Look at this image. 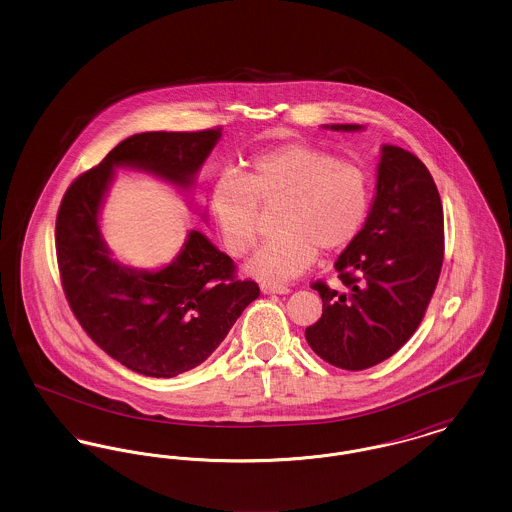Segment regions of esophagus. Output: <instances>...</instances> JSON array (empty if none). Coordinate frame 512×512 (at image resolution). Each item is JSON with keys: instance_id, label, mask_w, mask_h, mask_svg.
<instances>
[{"instance_id": "1", "label": "esophagus", "mask_w": 512, "mask_h": 512, "mask_svg": "<svg viewBox=\"0 0 512 512\" xmlns=\"http://www.w3.org/2000/svg\"><path fill=\"white\" fill-rule=\"evenodd\" d=\"M261 292L267 293H278V295H286V293H290V288L288 286H282V284H267V282H263L261 284Z\"/></svg>"}]
</instances>
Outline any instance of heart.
I'll return each mask as SVG.
<instances>
[{"label": "heart", "mask_w": 512, "mask_h": 512, "mask_svg": "<svg viewBox=\"0 0 512 512\" xmlns=\"http://www.w3.org/2000/svg\"><path fill=\"white\" fill-rule=\"evenodd\" d=\"M261 201H286L280 236L261 245L245 270L263 282H288L313 267L318 247L340 251L357 240L368 219L372 180L361 163L305 142L255 155L247 176L222 172L209 205L230 255L242 257L257 242Z\"/></svg>", "instance_id": "b5f03b06"}]
</instances>
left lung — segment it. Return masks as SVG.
<instances>
[{
	"mask_svg": "<svg viewBox=\"0 0 512 512\" xmlns=\"http://www.w3.org/2000/svg\"><path fill=\"white\" fill-rule=\"evenodd\" d=\"M324 128L363 130L361 124ZM441 263L443 207L434 178L414 153L386 144L365 226L334 265L347 292L313 284L322 297V317L305 330L311 349L345 370L390 359L424 317Z\"/></svg>",
	"mask_w": 512,
	"mask_h": 512,
	"instance_id": "8db88e82",
	"label": "left lung"
}]
</instances>
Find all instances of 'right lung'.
<instances>
[{"label": "right lung", "instance_id": "add662e5", "mask_svg": "<svg viewBox=\"0 0 512 512\" xmlns=\"http://www.w3.org/2000/svg\"><path fill=\"white\" fill-rule=\"evenodd\" d=\"M219 140V128L134 134L74 180L57 213V263L74 317L107 355L144 376L172 378L207 361L261 292L253 280H238L234 261L199 230L165 267L122 265L99 213L117 167L186 194Z\"/></svg>", "mask_w": 512, "mask_h": 512}]
</instances>
